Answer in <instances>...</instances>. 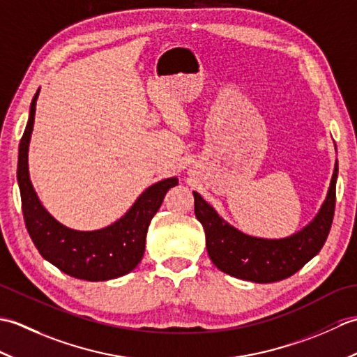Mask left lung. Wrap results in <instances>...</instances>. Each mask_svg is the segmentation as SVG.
<instances>
[{
    "mask_svg": "<svg viewBox=\"0 0 357 357\" xmlns=\"http://www.w3.org/2000/svg\"><path fill=\"white\" fill-rule=\"evenodd\" d=\"M336 181L337 161L327 198L313 221L291 236L280 239L256 238L242 233L225 222L198 192H193L195 215L206 231L211 262L227 275L250 282L268 284L290 278L313 259L327 241L335 216Z\"/></svg>",
    "mask_w": 357,
    "mask_h": 357,
    "instance_id": "left-lung-1",
    "label": "left lung"
}]
</instances>
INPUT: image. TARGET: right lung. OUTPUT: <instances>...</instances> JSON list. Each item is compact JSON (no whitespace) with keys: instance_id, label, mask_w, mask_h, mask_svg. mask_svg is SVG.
<instances>
[{"instance_id":"right-lung-1","label":"right lung","mask_w":357,"mask_h":357,"mask_svg":"<svg viewBox=\"0 0 357 357\" xmlns=\"http://www.w3.org/2000/svg\"><path fill=\"white\" fill-rule=\"evenodd\" d=\"M30 104L29 121L18 150V185L27 231L45 261L77 279L109 280L130 273L146 250L151 218L161 207L165 193L178 185V178H167L146 188L127 213L101 230L69 229L43 207L29 176V144L32 136L36 100Z\"/></svg>"}]
</instances>
